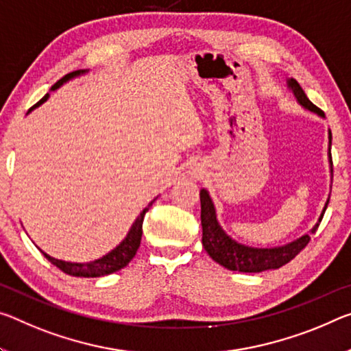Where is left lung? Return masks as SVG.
<instances>
[{
    "label": "left lung",
    "instance_id": "obj_1",
    "mask_svg": "<svg viewBox=\"0 0 351 351\" xmlns=\"http://www.w3.org/2000/svg\"><path fill=\"white\" fill-rule=\"evenodd\" d=\"M289 87H291L293 93H295L300 104L304 106L306 109L319 114L320 117H325V114L322 112L315 104L309 101V98L306 97L303 88L300 87V84L295 80L289 81ZM330 162L332 169L331 131H330ZM199 202H202L203 247L215 263L223 265L228 270L243 271V274H259V271L280 269V267L291 263V261L295 258V256L302 252V250L308 245L311 241V234H304L300 239H297V241L287 243L285 247L253 248V247L242 245V243H237L236 241H232V239L228 236L223 230H221L219 221H217L213 199H210L209 193L206 192L204 189H202V192H199ZM328 203H330V199H328L324 210H322L319 221H317L313 230H311L313 234L317 231V228H319L322 219H324Z\"/></svg>",
    "mask_w": 351,
    "mask_h": 351
}]
</instances>
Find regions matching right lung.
<instances>
[{
    "label": "right lung",
    "instance_id": "add662e5",
    "mask_svg": "<svg viewBox=\"0 0 351 351\" xmlns=\"http://www.w3.org/2000/svg\"><path fill=\"white\" fill-rule=\"evenodd\" d=\"M81 73H84V71L77 70V71H73V73H69V75H65L64 77H60V80L51 87V90H56V88L62 86L64 82H66L69 80H71V77H75V76L81 75ZM48 97H49V93H47V95L43 97L37 104L32 106L31 109H34V108H37V106H40L42 103H45ZM154 199L147 206L145 209L142 210L141 215L137 217L136 221L131 226L130 232H128V236L123 239V242H121L117 248H114L112 252L103 256V258H99L97 261H92V263L77 264V263H65V261L54 259V258H51V256H48L47 253H43V252L42 253L49 261V263L58 267V269L62 270L64 274H66V275L80 276V278H97V276H104V275L114 274V271L123 269V267L130 264L131 259L136 256L138 247H141V239H142V232H143L142 231L143 217H145L147 210L149 209V206L154 203Z\"/></svg>",
    "mask_w": 351,
    "mask_h": 351
}]
</instances>
